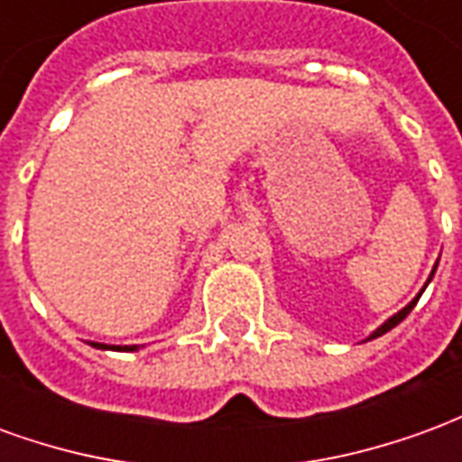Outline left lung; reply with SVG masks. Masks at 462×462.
<instances>
[{
	"label": "left lung",
	"instance_id": "left-lung-1",
	"mask_svg": "<svg viewBox=\"0 0 462 462\" xmlns=\"http://www.w3.org/2000/svg\"><path fill=\"white\" fill-rule=\"evenodd\" d=\"M438 267V264H436ZM436 267H433V272H430V277H428V282L433 280V274H436ZM428 282H426V287H428ZM426 287H423V290H426ZM423 290L418 291V297L413 301H411V304H406V307H403V310L398 311V314H393V317H391V319H386L383 321V324H381V327H378L376 331H374V334H371V337H368L366 341H371V339H376V337H383V334H386V331H391L393 329V327H396V324H401V321L406 319L408 314H411V310H413V307H416V301L420 300V294H423Z\"/></svg>",
	"mask_w": 462,
	"mask_h": 462
}]
</instances>
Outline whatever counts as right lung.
<instances>
[{
	"label": "right lung",
	"mask_w": 462,
	"mask_h": 462,
	"mask_svg": "<svg viewBox=\"0 0 462 462\" xmlns=\"http://www.w3.org/2000/svg\"><path fill=\"white\" fill-rule=\"evenodd\" d=\"M125 348H128V346H125Z\"/></svg>",
	"instance_id": "obj_1"
}]
</instances>
